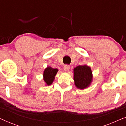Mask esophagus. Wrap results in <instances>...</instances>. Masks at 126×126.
Listing matches in <instances>:
<instances>
[{
    "label": "esophagus",
    "instance_id": "obj_1",
    "mask_svg": "<svg viewBox=\"0 0 126 126\" xmlns=\"http://www.w3.org/2000/svg\"><path fill=\"white\" fill-rule=\"evenodd\" d=\"M69 69H70L69 65H65L64 67H63V69H64L65 71H69Z\"/></svg>",
    "mask_w": 126,
    "mask_h": 126
}]
</instances>
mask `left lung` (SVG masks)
Segmentation results:
<instances>
[{
    "mask_svg": "<svg viewBox=\"0 0 126 126\" xmlns=\"http://www.w3.org/2000/svg\"><path fill=\"white\" fill-rule=\"evenodd\" d=\"M73 80L77 88L84 89L89 87L93 80L92 72L88 65H79L73 69Z\"/></svg>",
    "mask_w": 126,
    "mask_h": 126,
    "instance_id": "obj_1",
    "label": "left lung"
}]
</instances>
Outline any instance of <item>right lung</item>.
Listing matches in <instances>:
<instances>
[{"label":"right lung","mask_w":126,"mask_h":126,"mask_svg":"<svg viewBox=\"0 0 126 126\" xmlns=\"http://www.w3.org/2000/svg\"><path fill=\"white\" fill-rule=\"evenodd\" d=\"M58 71L57 69H54L50 66H47L45 69L43 73V80L45 83V85H50L53 83Z\"/></svg>","instance_id":"right-lung-1"}]
</instances>
